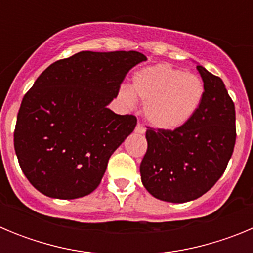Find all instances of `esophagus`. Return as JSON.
I'll list each match as a JSON object with an SVG mask.
<instances>
[{
  "mask_svg": "<svg viewBox=\"0 0 253 253\" xmlns=\"http://www.w3.org/2000/svg\"><path fill=\"white\" fill-rule=\"evenodd\" d=\"M135 133H138V134L146 133V128H144L142 124H139V123H138L137 126H135Z\"/></svg>",
  "mask_w": 253,
  "mask_h": 253,
  "instance_id": "obj_1",
  "label": "esophagus"
}]
</instances>
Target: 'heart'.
<instances>
[{
    "label": "heart",
    "instance_id": "b5f03b06",
    "mask_svg": "<svg viewBox=\"0 0 253 253\" xmlns=\"http://www.w3.org/2000/svg\"><path fill=\"white\" fill-rule=\"evenodd\" d=\"M120 99L133 105L137 96L144 104V115L154 128L175 130L198 111L204 96L202 78L166 63L154 64L133 76L131 91L120 90Z\"/></svg>",
    "mask_w": 253,
    "mask_h": 253
}]
</instances>
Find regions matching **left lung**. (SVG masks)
Segmentation results:
<instances>
[{
    "label": "left lung",
    "instance_id": "1",
    "mask_svg": "<svg viewBox=\"0 0 253 253\" xmlns=\"http://www.w3.org/2000/svg\"><path fill=\"white\" fill-rule=\"evenodd\" d=\"M204 96L195 115L175 130L146 131L140 178L163 202L186 203L204 195L224 173L236 143V110L224 84L203 66Z\"/></svg>",
    "mask_w": 253,
    "mask_h": 253
}]
</instances>
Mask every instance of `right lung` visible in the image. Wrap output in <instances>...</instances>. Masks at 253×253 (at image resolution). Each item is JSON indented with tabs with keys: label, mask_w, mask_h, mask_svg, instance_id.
<instances>
[{
	"label": "right lung",
	"mask_w": 253,
	"mask_h": 253,
	"mask_svg": "<svg viewBox=\"0 0 253 253\" xmlns=\"http://www.w3.org/2000/svg\"><path fill=\"white\" fill-rule=\"evenodd\" d=\"M139 51H80L48 67L22 99L13 146L24 175L44 195L77 199L101 182L115 149L137 118L107 105Z\"/></svg>",
	"instance_id": "1"
}]
</instances>
